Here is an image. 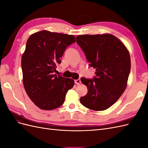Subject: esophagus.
<instances>
[{
	"label": "esophagus",
	"mask_w": 148,
	"mask_h": 148,
	"mask_svg": "<svg viewBox=\"0 0 148 148\" xmlns=\"http://www.w3.org/2000/svg\"><path fill=\"white\" fill-rule=\"evenodd\" d=\"M75 83L77 84H79L80 83H81V80H80V79H76V80H75Z\"/></svg>",
	"instance_id": "esophagus-1"
}]
</instances>
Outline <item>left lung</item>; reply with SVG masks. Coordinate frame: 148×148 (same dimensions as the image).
<instances>
[{
	"label": "left lung",
	"mask_w": 148,
	"mask_h": 148,
	"mask_svg": "<svg viewBox=\"0 0 148 148\" xmlns=\"http://www.w3.org/2000/svg\"><path fill=\"white\" fill-rule=\"evenodd\" d=\"M77 42L84 52L89 66L96 69L92 79L81 78L88 88L81 104L96 111L109 108L127 88L131 60L127 47L110 34L78 35Z\"/></svg>",
	"instance_id": "left-lung-1"
}]
</instances>
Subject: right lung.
<instances>
[{"label": "right lung", "mask_w": 148, "mask_h": 148, "mask_svg": "<svg viewBox=\"0 0 148 148\" xmlns=\"http://www.w3.org/2000/svg\"><path fill=\"white\" fill-rule=\"evenodd\" d=\"M73 35L46 30L31 34L21 57L23 83L28 96L43 110H53L64 104L74 80L56 75L57 65L66 48L75 42Z\"/></svg>", "instance_id": "obj_1"}]
</instances>
